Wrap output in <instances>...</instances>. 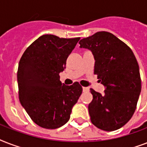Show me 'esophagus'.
<instances>
[{
  "label": "esophagus",
  "mask_w": 147,
  "mask_h": 147,
  "mask_svg": "<svg viewBox=\"0 0 147 147\" xmlns=\"http://www.w3.org/2000/svg\"><path fill=\"white\" fill-rule=\"evenodd\" d=\"M82 90L84 92H89V88L88 87H82Z\"/></svg>",
  "instance_id": "1"
}]
</instances>
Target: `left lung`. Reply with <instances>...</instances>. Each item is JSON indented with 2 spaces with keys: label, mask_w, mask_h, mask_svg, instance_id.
I'll return each instance as SVG.
<instances>
[{
  "label": "left lung",
  "mask_w": 147,
  "mask_h": 147,
  "mask_svg": "<svg viewBox=\"0 0 147 147\" xmlns=\"http://www.w3.org/2000/svg\"><path fill=\"white\" fill-rule=\"evenodd\" d=\"M79 44L92 52L94 73L105 87L104 94L90 89L93 95L88 105L91 121L100 130H117L132 117L141 92L137 59L127 45L105 31L84 38Z\"/></svg>",
  "instance_id": "1"
}]
</instances>
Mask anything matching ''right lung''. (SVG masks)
<instances>
[{"label":"right lung","instance_id":"1","mask_svg":"<svg viewBox=\"0 0 147 147\" xmlns=\"http://www.w3.org/2000/svg\"><path fill=\"white\" fill-rule=\"evenodd\" d=\"M79 40L42 35L20 58L17 70L20 101L41 127L56 129L66 123L82 92L77 82L69 86L59 80L67 58Z\"/></svg>","mask_w":147,"mask_h":147}]
</instances>
